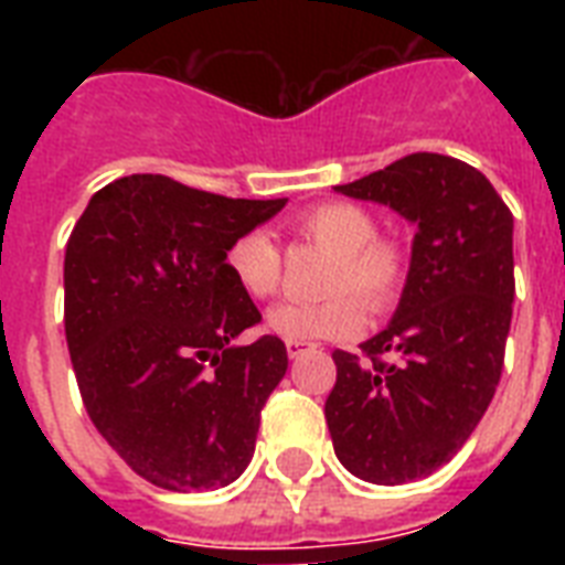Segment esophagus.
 <instances>
[{
    "label": "esophagus",
    "mask_w": 565,
    "mask_h": 565,
    "mask_svg": "<svg viewBox=\"0 0 565 565\" xmlns=\"http://www.w3.org/2000/svg\"><path fill=\"white\" fill-rule=\"evenodd\" d=\"M313 349V343H308V340H287V354L290 358H299V354L310 352Z\"/></svg>",
    "instance_id": "obj_1"
}]
</instances>
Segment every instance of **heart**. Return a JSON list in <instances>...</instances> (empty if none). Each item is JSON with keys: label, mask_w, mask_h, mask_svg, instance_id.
Masks as SVG:
<instances>
[{"label": "heart", "mask_w": 565, "mask_h": 565, "mask_svg": "<svg viewBox=\"0 0 565 565\" xmlns=\"http://www.w3.org/2000/svg\"><path fill=\"white\" fill-rule=\"evenodd\" d=\"M296 234L328 248L331 260L322 275L319 301H287L269 310L266 326L287 340H340L361 328V308L386 313L402 299L411 255L393 237H377V222L370 211L349 202H326L299 213ZM231 278L252 299H269L284 278L281 246L266 231H246L231 243L225 255ZM355 298L352 300L351 296Z\"/></svg>", "instance_id": "heart-1"}]
</instances>
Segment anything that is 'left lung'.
I'll list each match as a JSON object with an SVG mask.
<instances>
[{"label": "left lung", "mask_w": 565, "mask_h": 565, "mask_svg": "<svg viewBox=\"0 0 565 565\" xmlns=\"http://www.w3.org/2000/svg\"><path fill=\"white\" fill-rule=\"evenodd\" d=\"M334 190L419 228L393 322L361 354H331L326 402L340 463L395 487L448 463L495 395L516 296L513 213L475 167L434 152Z\"/></svg>", "instance_id": "1"}]
</instances>
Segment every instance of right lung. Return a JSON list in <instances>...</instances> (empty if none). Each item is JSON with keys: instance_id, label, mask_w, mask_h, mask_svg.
<instances>
[{"instance_id": "right-lung-1", "label": "right lung", "mask_w": 565, "mask_h": 565, "mask_svg": "<svg viewBox=\"0 0 565 565\" xmlns=\"http://www.w3.org/2000/svg\"><path fill=\"white\" fill-rule=\"evenodd\" d=\"M284 204L126 175L93 195L66 239L64 328L82 402L154 487L220 490L255 455L287 349L273 334L234 343L260 310L225 255Z\"/></svg>"}]
</instances>
